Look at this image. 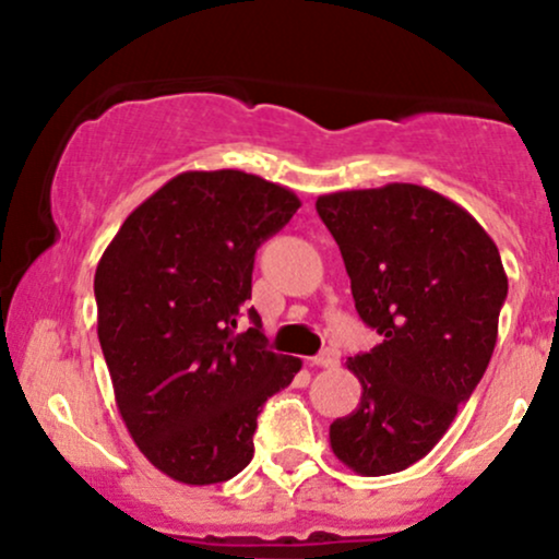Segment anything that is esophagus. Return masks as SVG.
Segmentation results:
<instances>
[{
    "label": "esophagus",
    "instance_id": "34e87169",
    "mask_svg": "<svg viewBox=\"0 0 559 559\" xmlns=\"http://www.w3.org/2000/svg\"><path fill=\"white\" fill-rule=\"evenodd\" d=\"M338 360H342L338 349H333V346H325V349L320 352L318 357H312V365H316V368H336Z\"/></svg>",
    "mask_w": 559,
    "mask_h": 559
}]
</instances>
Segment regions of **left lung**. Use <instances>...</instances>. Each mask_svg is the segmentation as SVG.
Listing matches in <instances>:
<instances>
[{
  "label": "left lung",
  "mask_w": 559,
  "mask_h": 559,
  "mask_svg": "<svg viewBox=\"0 0 559 559\" xmlns=\"http://www.w3.org/2000/svg\"><path fill=\"white\" fill-rule=\"evenodd\" d=\"M316 207L357 312L383 336L346 360L362 396L331 423V449L360 476H389L439 444L484 378L507 299L502 258L476 217L418 183L336 191Z\"/></svg>",
  "instance_id": "obj_1"
}]
</instances>
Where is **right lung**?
Wrapping results in <instances>:
<instances>
[{"mask_svg":"<svg viewBox=\"0 0 559 559\" xmlns=\"http://www.w3.org/2000/svg\"><path fill=\"white\" fill-rule=\"evenodd\" d=\"M286 186L241 170H186L141 202L94 275L96 333L128 433L189 486L234 478L254 454L267 396L299 357L267 349L252 299L258 247L292 221Z\"/></svg>","mask_w":559,"mask_h":559,"instance_id":"right-lung-1","label":"right lung"}]
</instances>
